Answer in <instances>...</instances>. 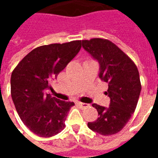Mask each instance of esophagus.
<instances>
[{
  "label": "esophagus",
  "instance_id": "obj_1",
  "mask_svg": "<svg viewBox=\"0 0 158 158\" xmlns=\"http://www.w3.org/2000/svg\"><path fill=\"white\" fill-rule=\"evenodd\" d=\"M78 105L80 106V108H85L87 106H89L88 104H86V103H83V102H78Z\"/></svg>",
  "mask_w": 158,
  "mask_h": 158
}]
</instances>
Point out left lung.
<instances>
[{"mask_svg":"<svg viewBox=\"0 0 158 158\" xmlns=\"http://www.w3.org/2000/svg\"><path fill=\"white\" fill-rule=\"evenodd\" d=\"M82 45L99 62V77L108 85L105 94L111 101L107 108L93 104L99 117L88 127L100 135H113L122 130L135 111L141 90L139 71L129 56L108 40H85Z\"/></svg>","mask_w":158,"mask_h":158,"instance_id":"8db88e82","label":"left lung"}]
</instances>
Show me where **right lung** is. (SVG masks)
Wrapping results in <instances>:
<instances>
[{"instance_id": "1", "label": "right lung", "mask_w": 158, "mask_h": 158, "mask_svg": "<svg viewBox=\"0 0 158 158\" xmlns=\"http://www.w3.org/2000/svg\"><path fill=\"white\" fill-rule=\"evenodd\" d=\"M81 48V40L36 47L19 62L11 76V95L20 118L40 137H52L65 127L66 117L74 106L45 94L51 82Z\"/></svg>"}]
</instances>
